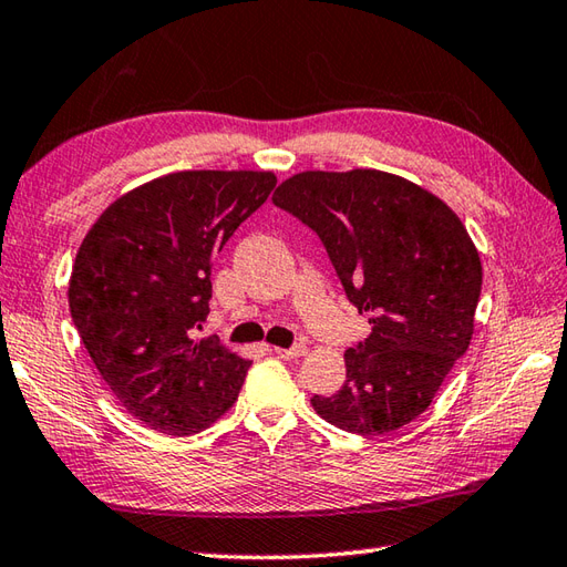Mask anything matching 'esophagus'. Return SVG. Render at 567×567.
Masks as SVG:
<instances>
[{
	"label": "esophagus",
	"mask_w": 567,
	"mask_h": 567,
	"mask_svg": "<svg viewBox=\"0 0 567 567\" xmlns=\"http://www.w3.org/2000/svg\"><path fill=\"white\" fill-rule=\"evenodd\" d=\"M306 352H308L306 344H293V348H288V350L274 348V354L276 357H284V360H298V357H303Z\"/></svg>",
	"instance_id": "34e87169"
}]
</instances>
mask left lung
Returning <instances> with one entry per match:
<instances>
[{
	"mask_svg": "<svg viewBox=\"0 0 567 567\" xmlns=\"http://www.w3.org/2000/svg\"><path fill=\"white\" fill-rule=\"evenodd\" d=\"M274 205L313 229L372 332L344 352L348 379L310 403L360 435L394 433L431 406L467 352L482 264L467 229L435 195L384 171H306Z\"/></svg>",
	"mask_w": 567,
	"mask_h": 567,
	"instance_id": "1",
	"label": "left lung"
}]
</instances>
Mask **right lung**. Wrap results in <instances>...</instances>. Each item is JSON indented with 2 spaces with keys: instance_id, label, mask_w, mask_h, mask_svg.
Wrapping results in <instances>:
<instances>
[{
  "instance_id": "1",
  "label": "right lung",
  "mask_w": 567,
  "mask_h": 567,
  "mask_svg": "<svg viewBox=\"0 0 567 567\" xmlns=\"http://www.w3.org/2000/svg\"><path fill=\"white\" fill-rule=\"evenodd\" d=\"M267 171H181L112 203L80 245L71 316L97 372L144 425L190 435L233 406L251 362L195 334L213 261L267 203Z\"/></svg>"
}]
</instances>
